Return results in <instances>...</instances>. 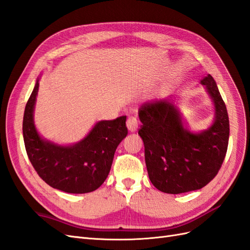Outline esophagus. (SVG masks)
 <instances>
[{"label":"esophagus","instance_id":"34e87169","mask_svg":"<svg viewBox=\"0 0 250 250\" xmlns=\"http://www.w3.org/2000/svg\"><path fill=\"white\" fill-rule=\"evenodd\" d=\"M126 125H127L128 130L131 131V132H134L135 130L138 129V125H139L137 117L131 116V117L128 118L127 119V122H126Z\"/></svg>","mask_w":250,"mask_h":250}]
</instances>
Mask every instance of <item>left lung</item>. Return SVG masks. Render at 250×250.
<instances>
[{"mask_svg": "<svg viewBox=\"0 0 250 250\" xmlns=\"http://www.w3.org/2000/svg\"><path fill=\"white\" fill-rule=\"evenodd\" d=\"M215 104L216 119L208 130H186L171 100L143 104L139 130L145 146V162L152 185L164 193L199 190L217 175L229 146V121L215 80H201Z\"/></svg>", "mask_w": 250, "mask_h": 250, "instance_id": "8db88e82", "label": "left lung"}]
</instances>
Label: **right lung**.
Segmentation results:
<instances>
[{
    "label": "right lung",
    "instance_id": "right-lung-1",
    "mask_svg": "<svg viewBox=\"0 0 250 250\" xmlns=\"http://www.w3.org/2000/svg\"><path fill=\"white\" fill-rule=\"evenodd\" d=\"M39 80L26 104L22 135L27 155L39 176L50 187L72 194L97 190L108 176L119 144L126 137V116L100 121L73 146H58L43 141L33 122Z\"/></svg>",
    "mask_w": 250,
    "mask_h": 250
}]
</instances>
